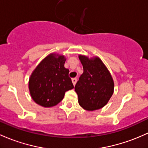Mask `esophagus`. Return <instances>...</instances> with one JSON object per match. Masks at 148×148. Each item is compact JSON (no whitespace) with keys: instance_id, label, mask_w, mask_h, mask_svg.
<instances>
[{"instance_id":"esophagus-1","label":"esophagus","mask_w":148,"mask_h":148,"mask_svg":"<svg viewBox=\"0 0 148 148\" xmlns=\"http://www.w3.org/2000/svg\"><path fill=\"white\" fill-rule=\"evenodd\" d=\"M71 81H72V83H73V84H74V86H75L76 83H77V79H76V78H73V79H71Z\"/></svg>"}]
</instances>
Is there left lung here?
I'll use <instances>...</instances> for the list:
<instances>
[{
	"mask_svg": "<svg viewBox=\"0 0 148 148\" xmlns=\"http://www.w3.org/2000/svg\"><path fill=\"white\" fill-rule=\"evenodd\" d=\"M84 73L75 85L81 107L88 111L105 106L114 92V82L110 72L98 58L90 59L79 56Z\"/></svg>",
	"mask_w": 148,
	"mask_h": 148,
	"instance_id": "obj_1",
	"label": "left lung"
}]
</instances>
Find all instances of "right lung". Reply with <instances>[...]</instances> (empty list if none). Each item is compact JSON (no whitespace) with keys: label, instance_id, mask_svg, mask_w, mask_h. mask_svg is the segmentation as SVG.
<instances>
[{"label":"right lung","instance_id":"right-lung-1","mask_svg":"<svg viewBox=\"0 0 148 148\" xmlns=\"http://www.w3.org/2000/svg\"><path fill=\"white\" fill-rule=\"evenodd\" d=\"M65 58L51 54L41 61L29 79V88L34 100L45 108L55 106L64 93L74 88L69 70L64 67Z\"/></svg>","mask_w":148,"mask_h":148}]
</instances>
